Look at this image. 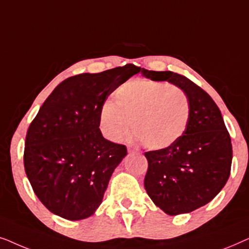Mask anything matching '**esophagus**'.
<instances>
[{
    "instance_id": "esophagus-1",
    "label": "esophagus",
    "mask_w": 249,
    "mask_h": 249,
    "mask_svg": "<svg viewBox=\"0 0 249 249\" xmlns=\"http://www.w3.org/2000/svg\"><path fill=\"white\" fill-rule=\"evenodd\" d=\"M128 152L129 153H137L139 151L137 148H134V147H131V146H128Z\"/></svg>"
}]
</instances>
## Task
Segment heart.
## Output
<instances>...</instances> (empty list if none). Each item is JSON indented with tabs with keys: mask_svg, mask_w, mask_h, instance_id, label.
I'll use <instances>...</instances> for the list:
<instances>
[{
	"mask_svg": "<svg viewBox=\"0 0 249 249\" xmlns=\"http://www.w3.org/2000/svg\"><path fill=\"white\" fill-rule=\"evenodd\" d=\"M114 98L115 104L107 102L100 111L101 130L110 141L124 139L134 124L145 146L163 149L176 144L188 128L192 104L176 85L134 79L121 85Z\"/></svg>",
	"mask_w": 249,
	"mask_h": 249,
	"instance_id": "b5f03b06",
	"label": "heart"
}]
</instances>
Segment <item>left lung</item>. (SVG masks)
<instances>
[{"label": "left lung", "mask_w": 249, "mask_h": 249, "mask_svg": "<svg viewBox=\"0 0 249 249\" xmlns=\"http://www.w3.org/2000/svg\"><path fill=\"white\" fill-rule=\"evenodd\" d=\"M155 81L182 88L192 104L188 128L176 144L145 153L144 186L156 206L169 215L189 213L211 202L228 181L232 145L220 108L212 97L185 76L172 71L142 70Z\"/></svg>", "instance_id": "left-lung-1"}]
</instances>
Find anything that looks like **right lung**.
I'll return each mask as SVG.
<instances>
[{
    "instance_id": "obj_1",
    "label": "right lung",
    "mask_w": 249,
    "mask_h": 249,
    "mask_svg": "<svg viewBox=\"0 0 249 249\" xmlns=\"http://www.w3.org/2000/svg\"><path fill=\"white\" fill-rule=\"evenodd\" d=\"M125 64L100 73H81L57 85L30 124L23 165L34 193L51 212L67 220L93 215L125 145L100 130V111L108 95L138 73Z\"/></svg>"
}]
</instances>
